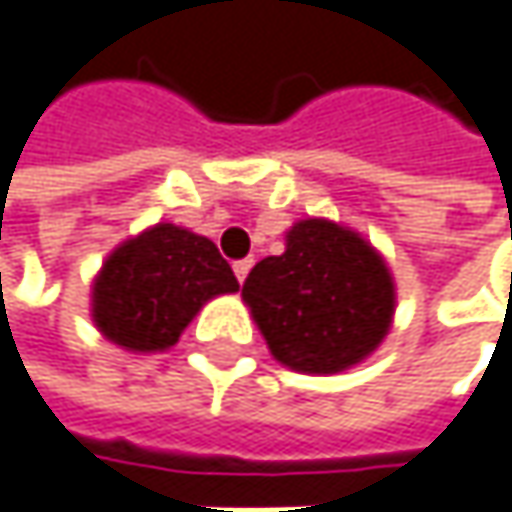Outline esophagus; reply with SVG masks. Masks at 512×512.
<instances>
[{"mask_svg":"<svg viewBox=\"0 0 512 512\" xmlns=\"http://www.w3.org/2000/svg\"><path fill=\"white\" fill-rule=\"evenodd\" d=\"M250 268H253V259H241V262H235V265H232V271H235L238 283H244V280H247Z\"/></svg>","mask_w":512,"mask_h":512,"instance_id":"obj_1","label":"esophagus"}]
</instances>
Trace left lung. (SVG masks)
Masks as SVG:
<instances>
[{
    "mask_svg": "<svg viewBox=\"0 0 512 512\" xmlns=\"http://www.w3.org/2000/svg\"><path fill=\"white\" fill-rule=\"evenodd\" d=\"M241 298L274 361L304 376H337L367 361L396 313L382 253L325 217L298 220L286 250L250 271Z\"/></svg>",
    "mask_w": 512,
    "mask_h": 512,
    "instance_id": "obj_1",
    "label": "left lung"
}]
</instances>
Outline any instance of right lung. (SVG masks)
Returning <instances> with one entry per match:
<instances>
[{
  "mask_svg": "<svg viewBox=\"0 0 512 512\" xmlns=\"http://www.w3.org/2000/svg\"><path fill=\"white\" fill-rule=\"evenodd\" d=\"M232 292L238 280L211 238L154 223L104 259L92 280V322L125 352H166L211 298Z\"/></svg>",
  "mask_w": 512,
  "mask_h": 512,
  "instance_id": "add662e5",
  "label": "right lung"
}]
</instances>
